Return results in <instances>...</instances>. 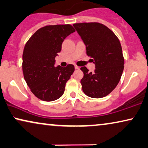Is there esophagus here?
Masks as SVG:
<instances>
[{"instance_id": "esophagus-1", "label": "esophagus", "mask_w": 148, "mask_h": 148, "mask_svg": "<svg viewBox=\"0 0 148 148\" xmlns=\"http://www.w3.org/2000/svg\"><path fill=\"white\" fill-rule=\"evenodd\" d=\"M75 69H79V67L78 66H77V65H75Z\"/></svg>"}]
</instances>
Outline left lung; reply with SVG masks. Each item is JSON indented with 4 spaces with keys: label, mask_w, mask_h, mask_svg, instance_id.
I'll list each match as a JSON object with an SVG mask.
<instances>
[{
    "label": "left lung",
    "mask_w": 148,
    "mask_h": 148,
    "mask_svg": "<svg viewBox=\"0 0 148 148\" xmlns=\"http://www.w3.org/2000/svg\"><path fill=\"white\" fill-rule=\"evenodd\" d=\"M73 26L86 46V53L92 58L95 70L81 67L84 77L82 90L88 97L99 99L115 89L124 70V59L118 38L108 27L98 22L78 23Z\"/></svg>",
    "instance_id": "left-lung-1"
}]
</instances>
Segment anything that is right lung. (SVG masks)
<instances>
[{
	"label": "right lung",
	"instance_id": "right-lung-1",
	"mask_svg": "<svg viewBox=\"0 0 148 148\" xmlns=\"http://www.w3.org/2000/svg\"><path fill=\"white\" fill-rule=\"evenodd\" d=\"M75 31L70 24L48 25L37 30L25 45L22 71L30 91L38 99L53 101L62 97L75 71L73 64L55 66L65 38Z\"/></svg>",
	"mask_w": 148,
	"mask_h": 148
}]
</instances>
